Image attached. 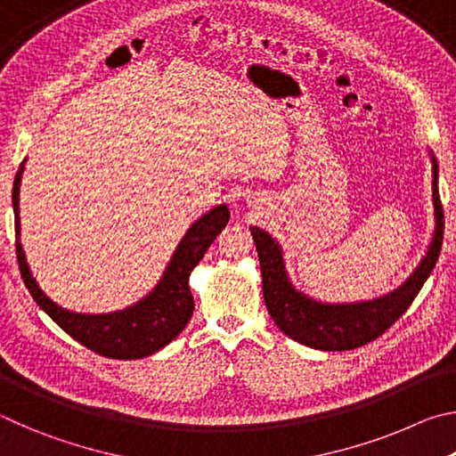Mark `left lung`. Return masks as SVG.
<instances>
[{
    "mask_svg": "<svg viewBox=\"0 0 456 456\" xmlns=\"http://www.w3.org/2000/svg\"><path fill=\"white\" fill-rule=\"evenodd\" d=\"M430 160L435 235H432L428 251L422 257L420 265L414 269V273L398 289L390 291L388 296L356 304L315 302V299L304 296L302 291H297L291 285L289 275L285 272L280 243L265 233L264 229L251 227L261 265V277H264L267 312L285 336L315 350H354L380 338L411 307L424 281L428 280L430 272L436 265L444 233V215L441 197H438V165L432 152Z\"/></svg>",
    "mask_w": 456,
    "mask_h": 456,
    "instance_id": "left-lung-1",
    "label": "left lung"
}]
</instances>
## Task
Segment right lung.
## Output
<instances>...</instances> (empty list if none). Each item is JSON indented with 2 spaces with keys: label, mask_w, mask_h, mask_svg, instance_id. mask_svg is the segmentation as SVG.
I'll list each match as a JSON object with an SVG mask.
<instances>
[{
  "label": "right lung",
  "mask_w": 456,
  "mask_h": 456,
  "mask_svg": "<svg viewBox=\"0 0 456 456\" xmlns=\"http://www.w3.org/2000/svg\"><path fill=\"white\" fill-rule=\"evenodd\" d=\"M24 163L15 173L13 181V215H15V256H18L21 280L32 293L36 304L72 336L76 342L86 346L88 350L112 360H138L165 348L168 342L187 328L195 310L192 302L189 275L203 259L205 251L215 241L229 221L227 205H219L192 223L173 253V259L149 296L141 302L114 314H74L64 310L45 296L29 272L28 261L20 243V181L24 173Z\"/></svg>",
  "instance_id": "obj_1"
}]
</instances>
